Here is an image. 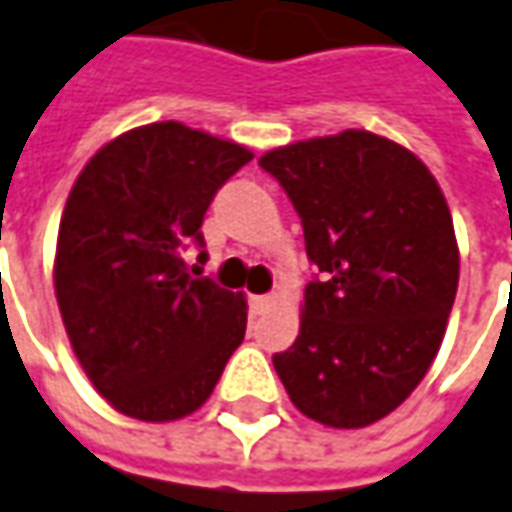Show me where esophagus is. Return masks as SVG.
Here are the masks:
<instances>
[{
	"label": "esophagus",
	"instance_id": "34e87169",
	"mask_svg": "<svg viewBox=\"0 0 512 512\" xmlns=\"http://www.w3.org/2000/svg\"><path fill=\"white\" fill-rule=\"evenodd\" d=\"M271 308H274V297L269 294H260V297H252V314H269Z\"/></svg>",
	"mask_w": 512,
	"mask_h": 512
}]
</instances>
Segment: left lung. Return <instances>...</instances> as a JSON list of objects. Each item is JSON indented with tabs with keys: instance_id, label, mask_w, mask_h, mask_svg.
<instances>
[{
	"instance_id": "8db88e82",
	"label": "left lung",
	"mask_w": 512,
	"mask_h": 512,
	"mask_svg": "<svg viewBox=\"0 0 512 512\" xmlns=\"http://www.w3.org/2000/svg\"><path fill=\"white\" fill-rule=\"evenodd\" d=\"M260 168L319 269L274 370L302 415L364 429L412 395L443 342L460 280L446 196L412 151L358 128L274 148Z\"/></svg>"
}]
</instances>
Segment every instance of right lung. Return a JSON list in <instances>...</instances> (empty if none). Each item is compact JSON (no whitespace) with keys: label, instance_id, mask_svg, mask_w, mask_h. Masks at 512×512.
<instances>
[{"label":"right lung","instance_id":"right-lung-1","mask_svg":"<svg viewBox=\"0 0 512 512\" xmlns=\"http://www.w3.org/2000/svg\"><path fill=\"white\" fill-rule=\"evenodd\" d=\"M249 159L238 142L151 123L103 145L66 198L55 300L83 373L117 412L148 423L196 412L243 342V294L187 274L184 252L204 246V212Z\"/></svg>","mask_w":512,"mask_h":512}]
</instances>
